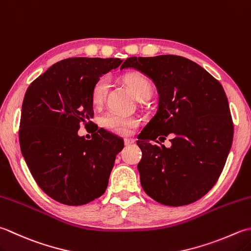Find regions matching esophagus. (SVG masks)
Here are the masks:
<instances>
[{"label":"esophagus","mask_w":251,"mask_h":251,"mask_svg":"<svg viewBox=\"0 0 251 251\" xmlns=\"http://www.w3.org/2000/svg\"><path fill=\"white\" fill-rule=\"evenodd\" d=\"M124 142H125L126 146H129V145H131V144H134L135 139H132V138H125V139H124Z\"/></svg>","instance_id":"esophagus-1"}]
</instances>
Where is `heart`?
Masks as SVG:
<instances>
[{"instance_id":"b5f03b06","label":"heart","mask_w":251,"mask_h":251,"mask_svg":"<svg viewBox=\"0 0 251 251\" xmlns=\"http://www.w3.org/2000/svg\"><path fill=\"white\" fill-rule=\"evenodd\" d=\"M126 83L137 100L146 95H150L151 85L149 80L142 75L134 74L126 78ZM109 89V79L107 77H101L98 79L92 88L91 100L93 104H100L104 99L106 91ZM102 124L117 134H127L131 128L138 125V121L134 117L120 115L117 113H107L102 119Z\"/></svg>"}]
</instances>
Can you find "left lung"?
<instances>
[{"label": "left lung", "mask_w": 251, "mask_h": 251, "mask_svg": "<svg viewBox=\"0 0 251 251\" xmlns=\"http://www.w3.org/2000/svg\"><path fill=\"white\" fill-rule=\"evenodd\" d=\"M124 68L148 76L159 95L158 111L137 140L142 188L165 205L195 202L217 183L232 147L234 126L222 85L177 55L129 57ZM169 133L174 135L170 149L156 145L159 135Z\"/></svg>", "instance_id": "obj_1"}]
</instances>
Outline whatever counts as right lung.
I'll list each match as a JSON object with an SVG mask.
<instances>
[{"label":"right lung","mask_w":251,"mask_h":251,"mask_svg":"<svg viewBox=\"0 0 251 251\" xmlns=\"http://www.w3.org/2000/svg\"><path fill=\"white\" fill-rule=\"evenodd\" d=\"M123 61L71 57L54 64L25 95L19 145L32 177L49 197L67 205L99 198L109 184L124 141L100 128L90 140L78 135L93 117L95 82Z\"/></svg>","instance_id":"add662e5"}]
</instances>
